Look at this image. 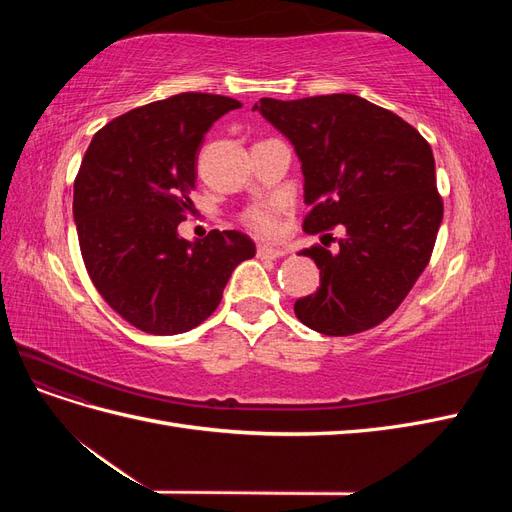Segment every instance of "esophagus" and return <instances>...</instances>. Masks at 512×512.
I'll return each mask as SVG.
<instances>
[{
    "label": "esophagus",
    "instance_id": "esophagus-1",
    "mask_svg": "<svg viewBox=\"0 0 512 512\" xmlns=\"http://www.w3.org/2000/svg\"><path fill=\"white\" fill-rule=\"evenodd\" d=\"M260 258H282L286 256V250H282V247H271V245H258V252H256Z\"/></svg>",
    "mask_w": 512,
    "mask_h": 512
}]
</instances>
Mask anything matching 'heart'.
Returning <instances> with one entry per match:
<instances>
[{"instance_id": "obj_1", "label": "heart", "mask_w": 512, "mask_h": 512, "mask_svg": "<svg viewBox=\"0 0 512 512\" xmlns=\"http://www.w3.org/2000/svg\"><path fill=\"white\" fill-rule=\"evenodd\" d=\"M280 205L277 203H262L254 205L243 213L245 226L258 232L262 237H273L277 230H280Z\"/></svg>"}]
</instances>
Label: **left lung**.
Wrapping results in <instances>:
<instances>
[{"label":"left lung","mask_w":512,"mask_h":512,"mask_svg":"<svg viewBox=\"0 0 512 512\" xmlns=\"http://www.w3.org/2000/svg\"><path fill=\"white\" fill-rule=\"evenodd\" d=\"M254 111L297 151L312 205L303 230L346 228L335 252H301L318 265L320 288L294 303V314L333 337L376 327L406 299L436 243L444 209L429 143L395 113L352 94L260 98Z\"/></svg>","instance_id":"8db88e82"}]
</instances>
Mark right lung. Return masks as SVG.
I'll return each instance as SVG.
<instances>
[{
    "label": "right lung",
    "instance_id": "right-lung-1",
    "mask_svg": "<svg viewBox=\"0 0 512 512\" xmlns=\"http://www.w3.org/2000/svg\"><path fill=\"white\" fill-rule=\"evenodd\" d=\"M241 102L177 94L113 119L96 132L74 181L81 254L102 299L151 335L185 333L207 320L254 241L239 230L179 237L194 209L205 132Z\"/></svg>",
    "mask_w": 512,
    "mask_h": 512
}]
</instances>
